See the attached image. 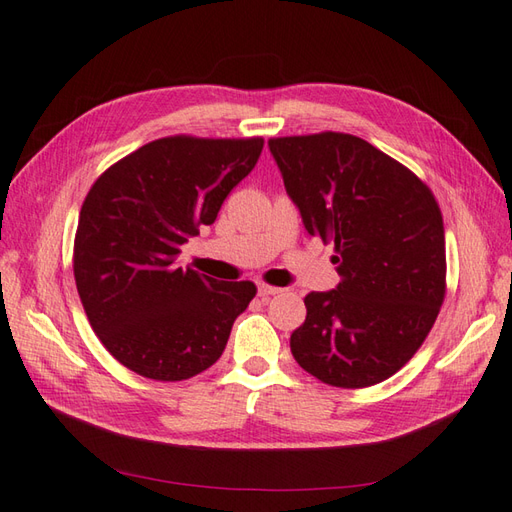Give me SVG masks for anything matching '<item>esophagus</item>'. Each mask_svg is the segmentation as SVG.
I'll return each mask as SVG.
<instances>
[{
    "instance_id": "esophagus-1",
    "label": "esophagus",
    "mask_w": 512,
    "mask_h": 512,
    "mask_svg": "<svg viewBox=\"0 0 512 512\" xmlns=\"http://www.w3.org/2000/svg\"><path fill=\"white\" fill-rule=\"evenodd\" d=\"M257 292L261 299H270V296H275L281 292V288H275V285H268V283H259L257 285Z\"/></svg>"
}]
</instances>
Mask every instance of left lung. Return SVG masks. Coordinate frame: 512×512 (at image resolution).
<instances>
[{"instance_id":"8db88e82","label":"left lung","mask_w":512,"mask_h":512,"mask_svg":"<svg viewBox=\"0 0 512 512\" xmlns=\"http://www.w3.org/2000/svg\"><path fill=\"white\" fill-rule=\"evenodd\" d=\"M305 229L334 244L340 283L305 296L290 349L338 388H366L406 366L447 290L441 207L421 178L368 141L325 130L268 139Z\"/></svg>"}]
</instances>
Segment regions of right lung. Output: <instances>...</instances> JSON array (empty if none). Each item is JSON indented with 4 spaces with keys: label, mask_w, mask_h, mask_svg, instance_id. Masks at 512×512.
<instances>
[{
    "label": "right lung",
    "mask_w": 512,
    "mask_h": 512,
    "mask_svg": "<svg viewBox=\"0 0 512 512\" xmlns=\"http://www.w3.org/2000/svg\"><path fill=\"white\" fill-rule=\"evenodd\" d=\"M261 137L172 135L104 170L82 202L74 277L95 336L141 377L183 382L218 362L253 281H218L181 268L187 237L213 224L248 176Z\"/></svg>",
    "instance_id": "1"
}]
</instances>
